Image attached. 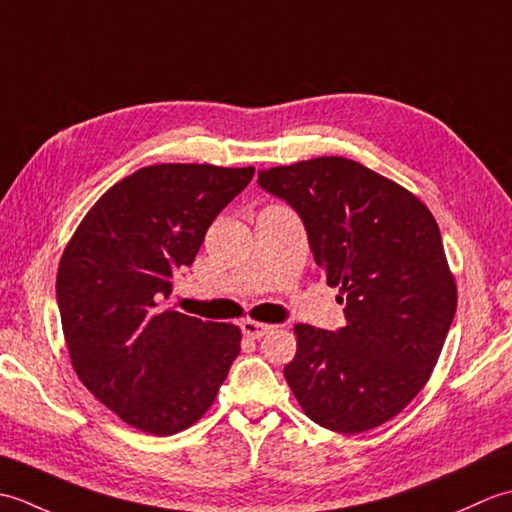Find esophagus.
I'll return each instance as SVG.
<instances>
[{
	"mask_svg": "<svg viewBox=\"0 0 512 512\" xmlns=\"http://www.w3.org/2000/svg\"><path fill=\"white\" fill-rule=\"evenodd\" d=\"M270 330H273V325L268 323H259V321H242V332L244 336H248V339H262L264 334H268Z\"/></svg>",
	"mask_w": 512,
	"mask_h": 512,
	"instance_id": "esophagus-1",
	"label": "esophagus"
}]
</instances>
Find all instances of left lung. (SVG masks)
I'll list each match as a JSON object with an SVG mask.
<instances>
[{
	"label": "left lung",
	"mask_w": 512,
	"mask_h": 512,
	"mask_svg": "<svg viewBox=\"0 0 512 512\" xmlns=\"http://www.w3.org/2000/svg\"><path fill=\"white\" fill-rule=\"evenodd\" d=\"M259 187L306 226L347 325L299 323L284 376L306 416L339 433L394 418L438 363L458 290L440 228L416 195L361 162L323 156L259 171Z\"/></svg>",
	"instance_id": "8db88e82"
}]
</instances>
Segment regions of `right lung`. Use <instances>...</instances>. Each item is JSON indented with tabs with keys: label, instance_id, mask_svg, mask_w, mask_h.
<instances>
[{
	"label": "right lung",
	"instance_id": "add662e5",
	"mask_svg": "<svg viewBox=\"0 0 512 512\" xmlns=\"http://www.w3.org/2000/svg\"><path fill=\"white\" fill-rule=\"evenodd\" d=\"M255 169L154 165L105 191L65 246L57 303L76 376L132 427L171 436L198 422L242 332L162 308L209 226Z\"/></svg>",
	"mask_w": 512,
	"mask_h": 512
}]
</instances>
